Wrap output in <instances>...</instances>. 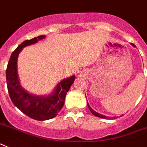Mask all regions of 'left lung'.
Returning <instances> with one entry per match:
<instances>
[{
  "label": "left lung",
  "instance_id": "1",
  "mask_svg": "<svg viewBox=\"0 0 147 147\" xmlns=\"http://www.w3.org/2000/svg\"><path fill=\"white\" fill-rule=\"evenodd\" d=\"M131 45H132L133 47H136L135 45H134V44H133V43H131ZM87 106H88L89 109H90V111H91V113H92L94 116H96V117H100V118H103V119H115V118H116L115 117H106V116H104V115H102V114H100V113H97V112H96L95 111H93V110H92V108H90V106L89 105L88 102H87Z\"/></svg>",
  "mask_w": 147,
  "mask_h": 147
}]
</instances>
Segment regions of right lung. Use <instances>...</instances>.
<instances>
[{
    "instance_id": "1",
    "label": "right lung",
    "mask_w": 147,
    "mask_h": 147,
    "mask_svg": "<svg viewBox=\"0 0 147 147\" xmlns=\"http://www.w3.org/2000/svg\"><path fill=\"white\" fill-rule=\"evenodd\" d=\"M45 37V35L39 36L21 43L11 55L6 71L7 89L14 105L29 117L39 121L52 119L57 115L64 105L66 92L76 79V76H72L62 80L52 93L48 96L31 94L22 87L17 70L18 55L23 48L35 44Z\"/></svg>"
}]
</instances>
